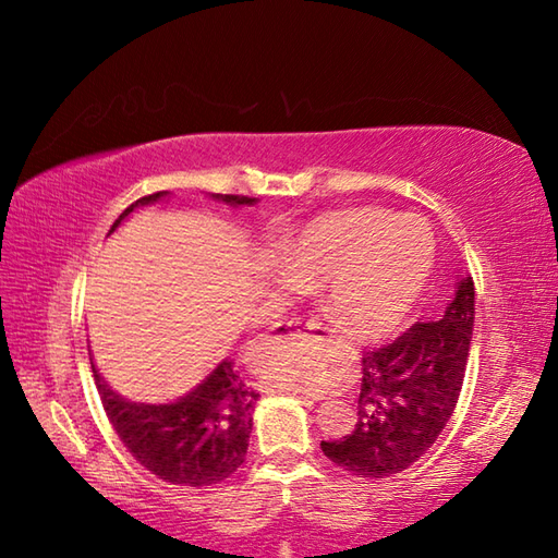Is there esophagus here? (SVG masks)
Here are the masks:
<instances>
[{
    "mask_svg": "<svg viewBox=\"0 0 558 558\" xmlns=\"http://www.w3.org/2000/svg\"><path fill=\"white\" fill-rule=\"evenodd\" d=\"M324 338H328V330L322 322H318V318H314V316L292 318V322L278 324L276 333L264 338V345L276 348V345H286V342H306V340H324ZM270 388L278 390V393H282L278 386H270ZM300 400L304 402V405H312V402H314V400L304 398V396H300Z\"/></svg>",
    "mask_w": 558,
    "mask_h": 558,
    "instance_id": "obj_1",
    "label": "esophagus"
}]
</instances>
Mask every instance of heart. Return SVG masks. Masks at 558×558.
Listing matches in <instances>:
<instances>
[{
	"label": "heart",
	"instance_id": "1",
	"mask_svg": "<svg viewBox=\"0 0 558 558\" xmlns=\"http://www.w3.org/2000/svg\"><path fill=\"white\" fill-rule=\"evenodd\" d=\"M282 264L328 280L326 302L354 333L376 338L396 328L420 298L434 266V236L424 222L381 208H342L314 218L280 246ZM280 386L316 393L328 386L322 366H290Z\"/></svg>",
	"mask_w": 558,
	"mask_h": 558
}]
</instances>
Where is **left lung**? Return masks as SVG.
<instances>
[{"instance_id":"left-lung-1","label":"left lung","mask_w":558,"mask_h":558,"mask_svg":"<svg viewBox=\"0 0 558 558\" xmlns=\"http://www.w3.org/2000/svg\"><path fill=\"white\" fill-rule=\"evenodd\" d=\"M475 282L460 280L438 322H417L388 345L366 350L357 424L322 450L338 468L360 477H390L434 446L456 410L465 378Z\"/></svg>"}]
</instances>
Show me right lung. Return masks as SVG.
Instances as JSON below:
<instances>
[{
  "label": "right lung",
  "mask_w": 558,
  "mask_h": 558,
  "mask_svg": "<svg viewBox=\"0 0 558 558\" xmlns=\"http://www.w3.org/2000/svg\"><path fill=\"white\" fill-rule=\"evenodd\" d=\"M160 196L165 192L138 198L114 220L110 232L136 206L153 204ZM216 198L230 206L256 204V198L234 194H218ZM90 369L117 436L129 453L162 482L180 487H210L230 477L244 462L258 393L234 372V362H220L204 384L170 405L129 402L112 393L93 362Z\"/></svg>",
  "instance_id": "right-lung-1"
}]
</instances>
